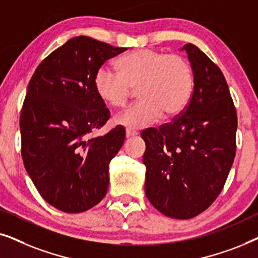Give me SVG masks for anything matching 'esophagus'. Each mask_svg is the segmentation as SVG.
Instances as JSON below:
<instances>
[{
	"label": "esophagus",
	"instance_id": "34e87169",
	"mask_svg": "<svg viewBox=\"0 0 258 258\" xmlns=\"http://www.w3.org/2000/svg\"><path fill=\"white\" fill-rule=\"evenodd\" d=\"M137 135V132L136 130H133V129H125V136L126 137H132V136H135Z\"/></svg>",
	"mask_w": 258,
	"mask_h": 258
}]
</instances>
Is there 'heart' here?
Returning <instances> with one entry per match:
<instances>
[{"mask_svg":"<svg viewBox=\"0 0 258 258\" xmlns=\"http://www.w3.org/2000/svg\"><path fill=\"white\" fill-rule=\"evenodd\" d=\"M117 72L101 67L95 74L97 96L112 108L123 107L137 89L140 101L115 117L117 124L143 128L162 116L175 117L188 105L194 88L191 64L184 56L150 48L136 49L116 61Z\"/></svg>","mask_w":258,"mask_h":258,"instance_id":"1","label":"heart"}]
</instances>
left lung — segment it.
Listing matches in <instances>:
<instances>
[{
  "mask_svg": "<svg viewBox=\"0 0 258 258\" xmlns=\"http://www.w3.org/2000/svg\"><path fill=\"white\" fill-rule=\"evenodd\" d=\"M194 90L172 122L141 133L146 195L165 216L189 220L220 195L236 155L237 114L221 69L196 45H183Z\"/></svg>",
  "mask_w": 258,
  "mask_h": 258,
  "instance_id": "left-lung-1",
  "label": "left lung"
}]
</instances>
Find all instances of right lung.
<instances>
[{
	"instance_id": "right-lung-1",
	"label": "right lung",
	"mask_w": 258,
	"mask_h": 258,
	"mask_svg": "<svg viewBox=\"0 0 258 258\" xmlns=\"http://www.w3.org/2000/svg\"><path fill=\"white\" fill-rule=\"evenodd\" d=\"M125 50L88 36L70 38L28 84L20 118L24 167L43 200L64 213H83L107 194L109 163L125 130L117 125L93 137L110 117L94 79L107 59Z\"/></svg>"
}]
</instances>
